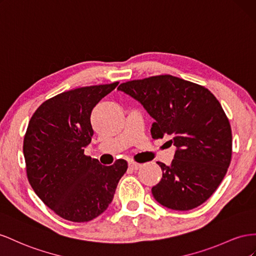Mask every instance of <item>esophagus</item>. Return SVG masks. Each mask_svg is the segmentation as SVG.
Here are the masks:
<instances>
[{
	"label": "esophagus",
	"instance_id": "obj_1",
	"mask_svg": "<svg viewBox=\"0 0 256 256\" xmlns=\"http://www.w3.org/2000/svg\"><path fill=\"white\" fill-rule=\"evenodd\" d=\"M140 166H142V164H138V163H135V162H130L128 163V167H130V170H140Z\"/></svg>",
	"mask_w": 256,
	"mask_h": 256
}]
</instances>
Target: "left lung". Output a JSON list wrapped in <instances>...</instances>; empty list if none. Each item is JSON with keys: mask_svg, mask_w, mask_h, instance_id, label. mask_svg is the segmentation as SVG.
Returning a JSON list of instances; mask_svg holds the SVG:
<instances>
[{"mask_svg": "<svg viewBox=\"0 0 256 256\" xmlns=\"http://www.w3.org/2000/svg\"><path fill=\"white\" fill-rule=\"evenodd\" d=\"M154 122V140L170 136L176 147L170 165L158 162L163 177L152 188L160 205L186 211L198 207L220 186L232 158V128L221 104L205 86L172 75L121 84Z\"/></svg>", "mask_w": 256, "mask_h": 256, "instance_id": "left-lung-1", "label": "left lung"}]
</instances>
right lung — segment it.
I'll list each match as a JSON object with an SVG mask.
<instances>
[{"label": "right lung", "mask_w": 256, "mask_h": 256, "mask_svg": "<svg viewBox=\"0 0 256 256\" xmlns=\"http://www.w3.org/2000/svg\"><path fill=\"white\" fill-rule=\"evenodd\" d=\"M119 82L63 92L36 109L28 122L24 154L28 182L44 204L72 222H88L112 202L128 170L124 160L112 166L84 156L94 134L91 112Z\"/></svg>", "instance_id": "obj_1"}]
</instances>
